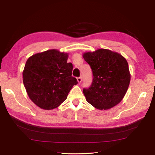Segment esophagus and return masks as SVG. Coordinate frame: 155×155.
<instances>
[{
	"instance_id": "esophagus-1",
	"label": "esophagus",
	"mask_w": 155,
	"mask_h": 155,
	"mask_svg": "<svg viewBox=\"0 0 155 155\" xmlns=\"http://www.w3.org/2000/svg\"><path fill=\"white\" fill-rule=\"evenodd\" d=\"M77 81H78V83H81V82H82V78L81 77H78L77 78Z\"/></svg>"
}]
</instances>
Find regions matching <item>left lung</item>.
Returning a JSON list of instances; mask_svg holds the SVG:
<instances>
[{
  "label": "left lung",
  "mask_w": 155,
  "mask_h": 155,
  "mask_svg": "<svg viewBox=\"0 0 155 155\" xmlns=\"http://www.w3.org/2000/svg\"><path fill=\"white\" fill-rule=\"evenodd\" d=\"M91 66L93 81L83 93L88 103L98 110H108L123 99L130 81L128 62L123 56L108 49L99 48L83 55Z\"/></svg>",
  "instance_id": "8db88e82"
}]
</instances>
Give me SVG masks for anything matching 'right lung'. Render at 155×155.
Instances as JSON below:
<instances>
[{"mask_svg":"<svg viewBox=\"0 0 155 155\" xmlns=\"http://www.w3.org/2000/svg\"><path fill=\"white\" fill-rule=\"evenodd\" d=\"M68 57V53L51 49L32 55L26 62L23 83L30 99L42 109L60 106L78 83L72 77L73 67Z\"/></svg>","mask_w":155,"mask_h":155,"instance_id":"add662e5","label":"right lung"}]
</instances>
